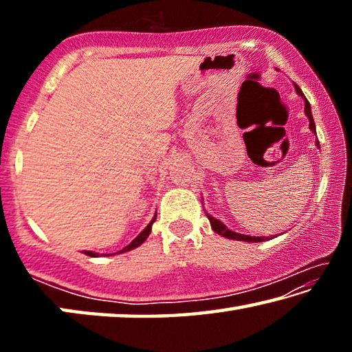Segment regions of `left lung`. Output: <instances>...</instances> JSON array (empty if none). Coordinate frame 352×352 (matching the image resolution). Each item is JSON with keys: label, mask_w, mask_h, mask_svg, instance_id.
<instances>
[{"label": "left lung", "mask_w": 352, "mask_h": 352, "mask_svg": "<svg viewBox=\"0 0 352 352\" xmlns=\"http://www.w3.org/2000/svg\"><path fill=\"white\" fill-rule=\"evenodd\" d=\"M295 90H296V93L300 94V96H301L302 99H305V113H306V116L309 118V127H311V130H312V132L315 133V122H314V116H312V111H311V104L307 102V99H306L305 94H302V91H301V88H300V87L295 85ZM317 146L320 147V142H318V141H317ZM206 216H208V219H210V223H211V226H212V230L216 231L217 234L226 237V239L245 241V242H264V241H267V239H272V237H273V236H270V237H264V236L259 237V236H247V234L234 233V231H231V230L226 228V226H225L222 222H220V220L211 217L210 214H206Z\"/></svg>", "instance_id": "left-lung-1"}]
</instances>
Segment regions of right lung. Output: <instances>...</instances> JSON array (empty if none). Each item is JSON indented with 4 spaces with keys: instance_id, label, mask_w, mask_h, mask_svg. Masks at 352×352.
Listing matches in <instances>:
<instances>
[{
    "instance_id": "obj_1",
    "label": "right lung",
    "mask_w": 352,
    "mask_h": 352,
    "mask_svg": "<svg viewBox=\"0 0 352 352\" xmlns=\"http://www.w3.org/2000/svg\"><path fill=\"white\" fill-rule=\"evenodd\" d=\"M155 219H157V214H155V217L151 220V223H148L147 226H146V228L144 230H142L141 231V233L138 234V236H136L135 237V239L132 241V242H130L129 243V245L127 247H124L122 250H121V252H119V253H124V252H130V250H133V248H136V247H140L141 245V243L142 242H144L146 239H147V236L148 234H151V230H152V223L155 222ZM85 254L87 256H91V258H98V253H93V252H85ZM107 256H109V254H107Z\"/></svg>"
}]
</instances>
